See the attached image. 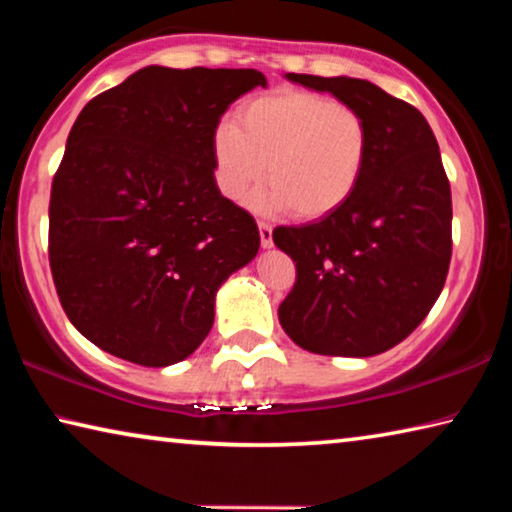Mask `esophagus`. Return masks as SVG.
<instances>
[{
	"label": "esophagus",
	"instance_id": "1",
	"mask_svg": "<svg viewBox=\"0 0 512 512\" xmlns=\"http://www.w3.org/2000/svg\"><path fill=\"white\" fill-rule=\"evenodd\" d=\"M257 228H259V241H262V248H271L273 246V225L259 221Z\"/></svg>",
	"mask_w": 512,
	"mask_h": 512
}]
</instances>
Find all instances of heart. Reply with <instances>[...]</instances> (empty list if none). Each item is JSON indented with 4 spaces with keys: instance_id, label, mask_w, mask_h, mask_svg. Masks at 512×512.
<instances>
[{
    "instance_id": "1",
    "label": "heart",
    "mask_w": 512,
    "mask_h": 512,
    "mask_svg": "<svg viewBox=\"0 0 512 512\" xmlns=\"http://www.w3.org/2000/svg\"><path fill=\"white\" fill-rule=\"evenodd\" d=\"M214 178L230 201H244L264 173V210L320 219L357 192L370 158V128L359 110L327 94L275 90L246 101L237 121L212 135Z\"/></svg>"
}]
</instances>
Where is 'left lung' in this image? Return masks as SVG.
<instances>
[{
	"label": "left lung",
	"mask_w": 512,
	"mask_h": 512,
	"mask_svg": "<svg viewBox=\"0 0 512 512\" xmlns=\"http://www.w3.org/2000/svg\"><path fill=\"white\" fill-rule=\"evenodd\" d=\"M332 92L370 128L357 192L314 223L280 225L275 246L296 262L277 316L302 350L372 357L404 341L445 287L452 259V189L418 108L348 76L287 74Z\"/></svg>",
	"instance_id": "obj_1"
}]
</instances>
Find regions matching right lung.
Here are the masks:
<instances>
[{"label":"right lung","mask_w":512,"mask_h":512,"mask_svg":"<svg viewBox=\"0 0 512 512\" xmlns=\"http://www.w3.org/2000/svg\"><path fill=\"white\" fill-rule=\"evenodd\" d=\"M257 69L149 65L76 117L51 183L49 266L67 318L137 366L187 359L214 298L259 250L253 216L221 196L212 135Z\"/></svg>","instance_id":"add662e5"}]
</instances>
